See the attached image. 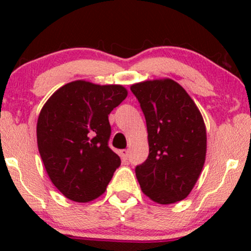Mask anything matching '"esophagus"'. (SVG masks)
I'll use <instances>...</instances> for the list:
<instances>
[{
    "label": "esophagus",
    "instance_id": "obj_1",
    "mask_svg": "<svg viewBox=\"0 0 251 251\" xmlns=\"http://www.w3.org/2000/svg\"><path fill=\"white\" fill-rule=\"evenodd\" d=\"M120 157H122V159L124 162H126V160L128 159V151L127 150H123V151H120Z\"/></svg>",
    "mask_w": 251,
    "mask_h": 251
}]
</instances>
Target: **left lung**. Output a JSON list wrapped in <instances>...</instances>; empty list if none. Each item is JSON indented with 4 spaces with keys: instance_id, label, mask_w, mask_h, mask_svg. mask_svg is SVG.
Instances as JSON below:
<instances>
[{
    "instance_id": "8db88e82",
    "label": "left lung",
    "mask_w": 251,
    "mask_h": 251,
    "mask_svg": "<svg viewBox=\"0 0 251 251\" xmlns=\"http://www.w3.org/2000/svg\"><path fill=\"white\" fill-rule=\"evenodd\" d=\"M148 126L149 157L135 168L142 191L158 204L189 196L206 155V127L201 111L178 82L169 77L133 83Z\"/></svg>"
}]
</instances>
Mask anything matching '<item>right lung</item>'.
<instances>
[{
  "mask_svg": "<svg viewBox=\"0 0 251 251\" xmlns=\"http://www.w3.org/2000/svg\"><path fill=\"white\" fill-rule=\"evenodd\" d=\"M127 93L122 85L75 80L54 92L40 111V155L51 183L68 200H97L119 168V155L107 145L108 114Z\"/></svg>",
  "mask_w": 251,
  "mask_h": 251,
  "instance_id": "add662e5",
  "label": "right lung"
}]
</instances>
